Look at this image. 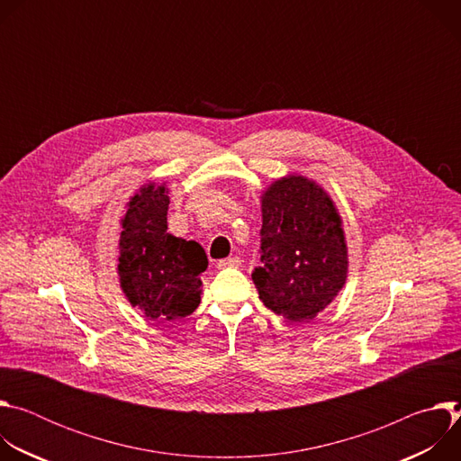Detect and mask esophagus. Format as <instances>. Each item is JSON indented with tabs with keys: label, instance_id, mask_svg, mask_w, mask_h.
Instances as JSON below:
<instances>
[{
	"label": "esophagus",
	"instance_id": "34e87169",
	"mask_svg": "<svg viewBox=\"0 0 461 461\" xmlns=\"http://www.w3.org/2000/svg\"><path fill=\"white\" fill-rule=\"evenodd\" d=\"M240 267V260L237 257H228V258H222L217 262V268H239Z\"/></svg>",
	"mask_w": 461,
	"mask_h": 461
}]
</instances>
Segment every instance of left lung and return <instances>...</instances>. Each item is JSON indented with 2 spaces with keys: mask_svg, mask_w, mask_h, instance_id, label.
<instances>
[{
  "mask_svg": "<svg viewBox=\"0 0 461 461\" xmlns=\"http://www.w3.org/2000/svg\"><path fill=\"white\" fill-rule=\"evenodd\" d=\"M348 255L334 203L315 182L292 175L262 194L258 299L294 322L313 319L347 281Z\"/></svg>",
  "mask_w": 461,
  "mask_h": 461,
  "instance_id": "left-lung-1",
  "label": "left lung"
}]
</instances>
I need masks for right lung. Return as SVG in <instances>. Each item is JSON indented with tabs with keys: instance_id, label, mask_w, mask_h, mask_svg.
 <instances>
[{
	"instance_id": "add662e5",
	"label": "right lung",
	"mask_w": 461,
	"mask_h": 461,
	"mask_svg": "<svg viewBox=\"0 0 461 461\" xmlns=\"http://www.w3.org/2000/svg\"><path fill=\"white\" fill-rule=\"evenodd\" d=\"M169 196L164 185H142L122 219L118 274L133 306L149 319H178L201 303V274L208 268L203 246L167 233Z\"/></svg>"
}]
</instances>
